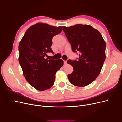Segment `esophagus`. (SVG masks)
Here are the masks:
<instances>
[{"mask_svg":"<svg viewBox=\"0 0 122 122\" xmlns=\"http://www.w3.org/2000/svg\"><path fill=\"white\" fill-rule=\"evenodd\" d=\"M64 64H65V65H66V64H67V61H64Z\"/></svg>","mask_w":122,"mask_h":122,"instance_id":"obj_1","label":"esophagus"}]
</instances>
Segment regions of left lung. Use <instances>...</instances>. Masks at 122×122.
I'll return each mask as SVG.
<instances>
[{
  "label": "left lung",
  "instance_id": "1",
  "mask_svg": "<svg viewBox=\"0 0 122 122\" xmlns=\"http://www.w3.org/2000/svg\"><path fill=\"white\" fill-rule=\"evenodd\" d=\"M62 28L73 52H80L78 60L67 61L74 69L68 75L69 81L77 86H87L101 72L106 57L105 41L100 32L90 25L78 24Z\"/></svg>",
  "mask_w": 122,
  "mask_h": 122
}]
</instances>
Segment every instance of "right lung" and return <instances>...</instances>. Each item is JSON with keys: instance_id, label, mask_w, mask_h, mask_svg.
Returning a JSON list of instances; mask_svg holds the SVG:
<instances>
[{"instance_id": "add662e5", "label": "right lung", "mask_w": 122, "mask_h": 122, "mask_svg": "<svg viewBox=\"0 0 122 122\" xmlns=\"http://www.w3.org/2000/svg\"><path fill=\"white\" fill-rule=\"evenodd\" d=\"M61 26L38 23L25 32L19 44V62L27 82L37 90L49 89L53 85L55 74L64 61L45 58L51 48L53 36L61 32Z\"/></svg>"}]
</instances>
